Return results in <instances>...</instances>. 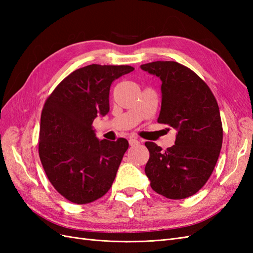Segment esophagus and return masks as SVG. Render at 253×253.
I'll return each mask as SVG.
<instances>
[{
  "label": "esophagus",
  "instance_id": "34e87169",
  "mask_svg": "<svg viewBox=\"0 0 253 253\" xmlns=\"http://www.w3.org/2000/svg\"><path fill=\"white\" fill-rule=\"evenodd\" d=\"M128 142L131 145H137V144H139L141 142V140L138 139V138H131L128 140Z\"/></svg>",
  "mask_w": 253,
  "mask_h": 253
}]
</instances>
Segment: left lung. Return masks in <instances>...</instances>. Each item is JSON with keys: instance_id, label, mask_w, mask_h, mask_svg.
Here are the masks:
<instances>
[{"instance_id": "obj_1", "label": "left lung", "mask_w": 253, "mask_h": 253, "mask_svg": "<svg viewBox=\"0 0 253 253\" xmlns=\"http://www.w3.org/2000/svg\"><path fill=\"white\" fill-rule=\"evenodd\" d=\"M140 68L162 80L157 121L177 131L175 144L166 151L145 142L150 152L145 175L151 188L167 198L192 196L209 179L223 143L216 99L194 72L174 61H155Z\"/></svg>"}]
</instances>
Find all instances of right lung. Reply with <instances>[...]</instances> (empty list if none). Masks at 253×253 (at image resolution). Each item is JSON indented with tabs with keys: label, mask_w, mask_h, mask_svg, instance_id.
Returning a JSON list of instances; mask_svg holds the SVG:
<instances>
[{
	"label": "right lung",
	"mask_w": 253,
	"mask_h": 253,
	"mask_svg": "<svg viewBox=\"0 0 253 253\" xmlns=\"http://www.w3.org/2000/svg\"><path fill=\"white\" fill-rule=\"evenodd\" d=\"M133 71L128 65L81 67L44 104L39 156L53 188L72 203L83 205L102 197L116 177L128 142L98 139L93 121L110 111L112 82Z\"/></svg>",
	"instance_id": "add662e5"
}]
</instances>
